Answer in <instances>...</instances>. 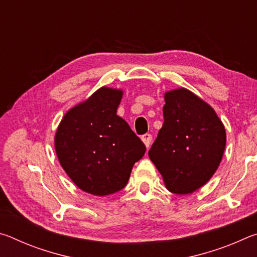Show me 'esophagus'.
<instances>
[{
    "label": "esophagus",
    "mask_w": 257,
    "mask_h": 257,
    "mask_svg": "<svg viewBox=\"0 0 257 257\" xmlns=\"http://www.w3.org/2000/svg\"><path fill=\"white\" fill-rule=\"evenodd\" d=\"M142 141H143V143H144L147 149H149V147L151 146V143H152V135H151V134L143 135V136H142Z\"/></svg>",
    "instance_id": "1"
}]
</instances>
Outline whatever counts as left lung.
I'll list each match as a JSON object with an SVG mask.
<instances>
[{
    "label": "left lung",
    "instance_id": "left-lung-1",
    "mask_svg": "<svg viewBox=\"0 0 257 257\" xmlns=\"http://www.w3.org/2000/svg\"><path fill=\"white\" fill-rule=\"evenodd\" d=\"M164 122L149 151L169 191L194 193L211 179L224 153L227 135L210 104L186 88L165 92Z\"/></svg>",
    "mask_w": 257,
    "mask_h": 257
}]
</instances>
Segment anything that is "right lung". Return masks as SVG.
I'll use <instances>...</instances> for the list:
<instances>
[{
	"instance_id": "add662e5",
	"label": "right lung",
	"mask_w": 257,
	"mask_h": 257,
	"mask_svg": "<svg viewBox=\"0 0 257 257\" xmlns=\"http://www.w3.org/2000/svg\"><path fill=\"white\" fill-rule=\"evenodd\" d=\"M122 95L121 89L98 88L64 114L54 136L61 167L78 188L95 196L122 189L146 151L116 115Z\"/></svg>"
}]
</instances>
